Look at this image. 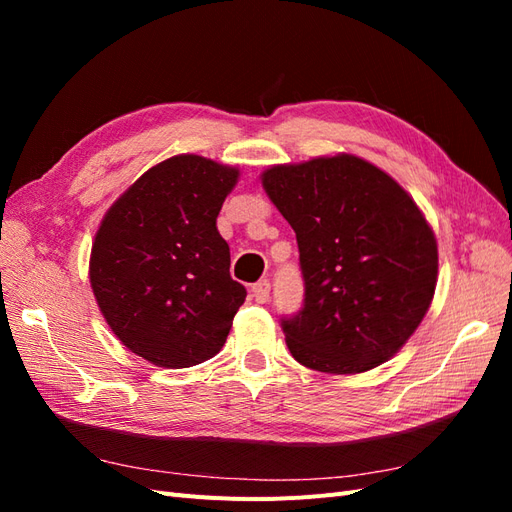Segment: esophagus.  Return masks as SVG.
<instances>
[{"label":"esophagus","instance_id":"obj_1","mask_svg":"<svg viewBox=\"0 0 512 512\" xmlns=\"http://www.w3.org/2000/svg\"><path fill=\"white\" fill-rule=\"evenodd\" d=\"M271 294V284L267 280H260L252 286V297L256 303H267Z\"/></svg>","mask_w":512,"mask_h":512}]
</instances>
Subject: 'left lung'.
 I'll list each match as a JSON object with an SVG mask.
<instances>
[{
	"mask_svg": "<svg viewBox=\"0 0 512 512\" xmlns=\"http://www.w3.org/2000/svg\"><path fill=\"white\" fill-rule=\"evenodd\" d=\"M260 179L299 243L305 299L282 318L290 354L324 374L389 361L436 292L438 243L421 209L350 153L277 164Z\"/></svg>",
	"mask_w": 512,
	"mask_h": 512,
	"instance_id": "8db88e82",
	"label": "left lung"
}]
</instances>
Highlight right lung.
Wrapping results in <instances>:
<instances>
[{
	"mask_svg": "<svg viewBox=\"0 0 512 512\" xmlns=\"http://www.w3.org/2000/svg\"><path fill=\"white\" fill-rule=\"evenodd\" d=\"M239 168L194 153L138 177L106 211L89 282L108 327L145 361L181 369L218 354L245 288L215 226Z\"/></svg>",
	"mask_w": 512,
	"mask_h": 512,
	"instance_id": "1",
	"label": "right lung"
}]
</instances>
